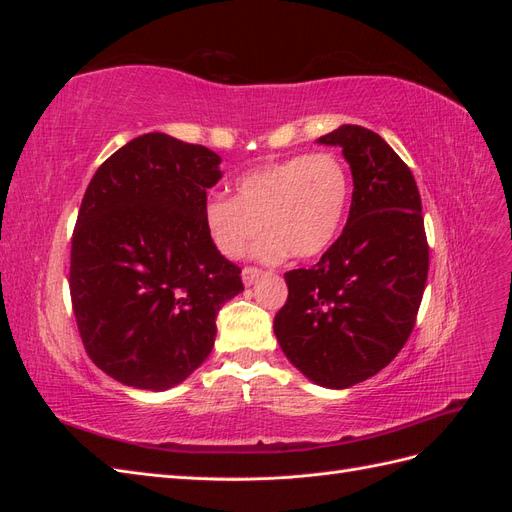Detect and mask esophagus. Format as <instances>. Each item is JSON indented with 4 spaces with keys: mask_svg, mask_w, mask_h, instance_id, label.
Segmentation results:
<instances>
[{
    "mask_svg": "<svg viewBox=\"0 0 512 512\" xmlns=\"http://www.w3.org/2000/svg\"><path fill=\"white\" fill-rule=\"evenodd\" d=\"M260 269H256V267H245L243 271H241V280H243V284L245 286H252L258 277H260Z\"/></svg>",
    "mask_w": 512,
    "mask_h": 512,
    "instance_id": "1",
    "label": "esophagus"
}]
</instances>
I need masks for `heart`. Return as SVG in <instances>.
<instances>
[{"label": "heart", "mask_w": 512, "mask_h": 512, "mask_svg": "<svg viewBox=\"0 0 512 512\" xmlns=\"http://www.w3.org/2000/svg\"><path fill=\"white\" fill-rule=\"evenodd\" d=\"M235 188L237 198L211 196L205 205L213 245L228 258H241L265 226L254 254L273 262L288 252L312 258L327 250L344 222L350 179L331 153H312L260 164Z\"/></svg>", "instance_id": "heart-1"}]
</instances>
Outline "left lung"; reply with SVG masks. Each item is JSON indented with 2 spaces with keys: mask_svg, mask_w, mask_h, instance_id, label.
<instances>
[{
  "mask_svg": "<svg viewBox=\"0 0 512 512\" xmlns=\"http://www.w3.org/2000/svg\"><path fill=\"white\" fill-rule=\"evenodd\" d=\"M318 143L342 147L350 164L348 222L312 269L284 273L288 301L273 331L305 378L348 389L376 376L408 342L429 247L416 181L382 136L348 123Z\"/></svg>",
  "mask_w": 512,
  "mask_h": 512,
  "instance_id": "obj_1",
  "label": "left lung"
}]
</instances>
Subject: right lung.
<instances>
[{"label": "right lung", "mask_w": 512, "mask_h": 512, "mask_svg": "<svg viewBox=\"0 0 512 512\" xmlns=\"http://www.w3.org/2000/svg\"><path fill=\"white\" fill-rule=\"evenodd\" d=\"M222 158L149 132L89 181L70 252V297L83 346L104 374L166 391L205 363L220 307L241 269L213 245L207 190Z\"/></svg>", "instance_id": "add662e5"}]
</instances>
